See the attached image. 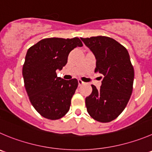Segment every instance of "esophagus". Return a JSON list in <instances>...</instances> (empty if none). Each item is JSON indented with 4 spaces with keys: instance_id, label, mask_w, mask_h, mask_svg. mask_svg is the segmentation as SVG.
Returning a JSON list of instances; mask_svg holds the SVG:
<instances>
[{
    "instance_id": "34e87169",
    "label": "esophagus",
    "mask_w": 152,
    "mask_h": 152,
    "mask_svg": "<svg viewBox=\"0 0 152 152\" xmlns=\"http://www.w3.org/2000/svg\"><path fill=\"white\" fill-rule=\"evenodd\" d=\"M78 84H79V86H81V85L84 84V82L82 81L81 80H78Z\"/></svg>"
}]
</instances>
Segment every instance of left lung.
<instances>
[{
  "instance_id": "8db88e82",
  "label": "left lung",
  "mask_w": 152,
  "mask_h": 152,
  "mask_svg": "<svg viewBox=\"0 0 152 152\" xmlns=\"http://www.w3.org/2000/svg\"><path fill=\"white\" fill-rule=\"evenodd\" d=\"M81 39L96 59L95 72L103 75L100 89L92 85V93L85 100L86 110L95 120L110 122L122 113L132 94L134 69L129 53L110 37L99 36Z\"/></svg>"
}]
</instances>
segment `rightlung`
Returning a JSON list of instances; mask_svg holds the SVG:
<instances>
[{
    "instance_id": "1",
    "label": "right lung",
    "mask_w": 152,
    "mask_h": 152,
    "mask_svg": "<svg viewBox=\"0 0 152 152\" xmlns=\"http://www.w3.org/2000/svg\"><path fill=\"white\" fill-rule=\"evenodd\" d=\"M77 46H83L77 37L46 38L27 50L22 69L24 86L30 103L44 118L57 120L69 112L78 81L63 80L56 71L66 66L70 51Z\"/></svg>"
}]
</instances>
